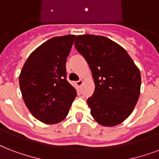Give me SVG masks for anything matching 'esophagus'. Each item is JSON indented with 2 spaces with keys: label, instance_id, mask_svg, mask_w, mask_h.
Returning <instances> with one entry per match:
<instances>
[{
  "label": "esophagus",
  "instance_id": "obj_1",
  "mask_svg": "<svg viewBox=\"0 0 159 159\" xmlns=\"http://www.w3.org/2000/svg\"><path fill=\"white\" fill-rule=\"evenodd\" d=\"M82 82H83V81H82V79H80V80H78V81H77V82H76V83H77V86H78V87H80V86H81V85L82 84Z\"/></svg>",
  "mask_w": 159,
  "mask_h": 159
}]
</instances>
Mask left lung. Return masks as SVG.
Wrapping results in <instances>:
<instances>
[{"mask_svg": "<svg viewBox=\"0 0 159 159\" xmlns=\"http://www.w3.org/2000/svg\"><path fill=\"white\" fill-rule=\"evenodd\" d=\"M76 49L89 65L95 83L87 100L93 118L102 126L123 122L139 100L141 75L125 49L102 36L80 35Z\"/></svg>", "mask_w": 159, "mask_h": 159, "instance_id": "left-lung-1", "label": "left lung"}]
</instances>
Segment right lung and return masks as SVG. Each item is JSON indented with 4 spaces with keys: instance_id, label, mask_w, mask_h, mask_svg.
I'll list each match as a JSON object with an SVG mask.
<instances>
[{
    "instance_id": "1",
    "label": "right lung",
    "mask_w": 159,
    "mask_h": 159,
    "mask_svg": "<svg viewBox=\"0 0 159 159\" xmlns=\"http://www.w3.org/2000/svg\"><path fill=\"white\" fill-rule=\"evenodd\" d=\"M74 35L55 36L37 47L19 77L23 100L36 119L47 124L66 117L77 91L66 80V61Z\"/></svg>"
}]
</instances>
